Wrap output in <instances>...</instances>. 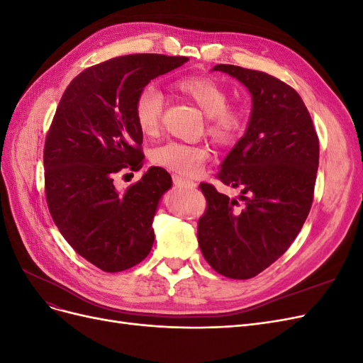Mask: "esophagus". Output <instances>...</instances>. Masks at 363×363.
<instances>
[{"instance_id": "1", "label": "esophagus", "mask_w": 363, "mask_h": 363, "mask_svg": "<svg viewBox=\"0 0 363 363\" xmlns=\"http://www.w3.org/2000/svg\"><path fill=\"white\" fill-rule=\"evenodd\" d=\"M172 182H174V184H177V186H186V188H195L196 186V183L195 182H192V180H188V179H183V177H180V175H172Z\"/></svg>"}]
</instances>
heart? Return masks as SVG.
<instances>
[{
    "mask_svg": "<svg viewBox=\"0 0 363 363\" xmlns=\"http://www.w3.org/2000/svg\"><path fill=\"white\" fill-rule=\"evenodd\" d=\"M174 89L191 100L207 116V133L219 144H232L244 133L247 118L240 108L230 107L225 87L212 77L186 75L174 82ZM164 96L157 86L142 89L135 103V118L140 131L147 136L156 135L163 116ZM208 159L203 145L167 142L151 151V160L159 167L182 175H194Z\"/></svg>",
    "mask_w": 363,
    "mask_h": 363,
    "instance_id": "heart-1",
    "label": "heart"
}]
</instances>
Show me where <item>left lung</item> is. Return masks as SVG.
<instances>
[{"label": "left lung", "instance_id": "obj_1", "mask_svg": "<svg viewBox=\"0 0 363 363\" xmlns=\"http://www.w3.org/2000/svg\"><path fill=\"white\" fill-rule=\"evenodd\" d=\"M251 94L244 136L221 163L218 179L238 189L228 199L201 183L207 212L199 221V244L218 274L245 280L286 251L311 212L320 142L301 96L267 72L216 65Z\"/></svg>", "mask_w": 363, "mask_h": 363}]
</instances>
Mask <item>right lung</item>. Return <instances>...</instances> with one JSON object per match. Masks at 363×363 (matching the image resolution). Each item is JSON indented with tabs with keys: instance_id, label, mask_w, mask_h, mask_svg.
Instances as JSON below:
<instances>
[{
	"instance_id": "add662e5",
	"label": "right lung",
	"mask_w": 363,
	"mask_h": 363,
	"mask_svg": "<svg viewBox=\"0 0 363 363\" xmlns=\"http://www.w3.org/2000/svg\"><path fill=\"white\" fill-rule=\"evenodd\" d=\"M163 54H128L84 69L65 91L43 150L45 194L67 242L106 272L138 265L155 242V219L171 175L151 167L125 191L115 174L142 168L139 92L188 62Z\"/></svg>"
}]
</instances>
